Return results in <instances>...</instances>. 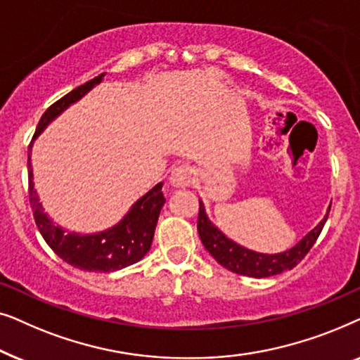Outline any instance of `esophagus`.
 Here are the masks:
<instances>
[{"mask_svg": "<svg viewBox=\"0 0 360 360\" xmlns=\"http://www.w3.org/2000/svg\"><path fill=\"white\" fill-rule=\"evenodd\" d=\"M193 169L188 165H179L172 170L170 174V185L175 186V188H185V186H190L191 181H193Z\"/></svg>", "mask_w": 360, "mask_h": 360, "instance_id": "esophagus-1", "label": "esophagus"}]
</instances>
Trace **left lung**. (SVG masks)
<instances>
[{"label": "left lung", "instance_id": "obj_1", "mask_svg": "<svg viewBox=\"0 0 360 360\" xmlns=\"http://www.w3.org/2000/svg\"><path fill=\"white\" fill-rule=\"evenodd\" d=\"M331 206L328 208V214ZM328 214L324 216L316 228L309 231L295 248L285 250L280 254H260L254 252L243 248V245L236 244L234 240L221 233L216 226L211 223L206 216L205 206L200 201V211H198V234L201 243H203L205 249L213 255L216 262L223 265L224 269L231 270V272L245 275V277H254V278H264V277H272V275H278L285 272V270H292L293 267L302 262L304 255L309 252V249L313 248L316 243L318 236L321 234L323 226L326 223Z\"/></svg>", "mask_w": 360, "mask_h": 360}]
</instances>
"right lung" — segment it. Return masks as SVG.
<instances>
[{"mask_svg":"<svg viewBox=\"0 0 360 360\" xmlns=\"http://www.w3.org/2000/svg\"><path fill=\"white\" fill-rule=\"evenodd\" d=\"M103 75H98L93 80L77 86L75 90L67 93L60 100L49 106L44 112L41 121L36 127V134L32 141L46 129V126L52 120L67 110L72 103L85 96L93 86L103 80ZM32 146V142H31ZM31 146L27 152V169H29V203H31L34 219L42 238L49 244L53 252L62 260L73 267L85 270V272H115V270L124 269L144 257L149 252L154 231L159 219L160 210L165 203L164 193H162V184H157L154 188L132 205L124 218L116 226L108 231L96 234H77L65 233L60 226L53 224V221L44 213L42 205L39 203V196L34 190L32 184V167H31Z\"/></svg>","mask_w":360,"mask_h":360,"instance_id":"right-lung-1","label":"right lung"}]
</instances>
